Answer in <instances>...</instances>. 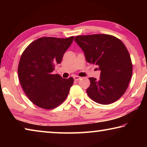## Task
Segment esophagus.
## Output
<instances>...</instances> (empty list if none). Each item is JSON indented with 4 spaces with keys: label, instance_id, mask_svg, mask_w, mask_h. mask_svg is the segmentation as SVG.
<instances>
[{
    "label": "esophagus",
    "instance_id": "obj_1",
    "mask_svg": "<svg viewBox=\"0 0 147 147\" xmlns=\"http://www.w3.org/2000/svg\"><path fill=\"white\" fill-rule=\"evenodd\" d=\"M73 78L74 79V80H79L81 78V77H80L78 76H74Z\"/></svg>",
    "mask_w": 147,
    "mask_h": 147
}]
</instances>
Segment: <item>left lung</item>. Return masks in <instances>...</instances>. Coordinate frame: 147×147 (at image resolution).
Instances as JSON below:
<instances>
[{
	"mask_svg": "<svg viewBox=\"0 0 147 147\" xmlns=\"http://www.w3.org/2000/svg\"><path fill=\"white\" fill-rule=\"evenodd\" d=\"M74 41L84 53L88 63L98 67V80L89 78L87 89L89 98L100 104H109L119 100L127 89L132 76L130 54L120 39L111 35L78 36Z\"/></svg>",
	"mask_w": 147,
	"mask_h": 147,
	"instance_id": "left-lung-1",
	"label": "left lung"
}]
</instances>
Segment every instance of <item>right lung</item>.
Returning <instances> with one entry per match:
<instances>
[{
    "label": "right lung",
    "mask_w": 147,
    "mask_h": 147,
    "mask_svg": "<svg viewBox=\"0 0 147 147\" xmlns=\"http://www.w3.org/2000/svg\"><path fill=\"white\" fill-rule=\"evenodd\" d=\"M68 38L43 37L31 43L20 59L18 76L23 91L35 105L51 109L67 97L74 79L53 74L56 64L61 63L65 51L73 43Z\"/></svg>",
    "instance_id": "add662e5"
}]
</instances>
